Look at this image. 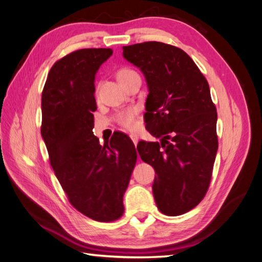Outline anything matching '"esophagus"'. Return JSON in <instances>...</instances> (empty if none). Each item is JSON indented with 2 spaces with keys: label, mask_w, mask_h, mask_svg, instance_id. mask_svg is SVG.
<instances>
[{
  "label": "esophagus",
  "mask_w": 262,
  "mask_h": 262,
  "mask_svg": "<svg viewBox=\"0 0 262 262\" xmlns=\"http://www.w3.org/2000/svg\"><path fill=\"white\" fill-rule=\"evenodd\" d=\"M129 137H130V139L133 141V143L135 144V146H136L137 143H138V135H136V134H130Z\"/></svg>",
  "instance_id": "1"
}]
</instances>
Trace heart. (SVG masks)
I'll return each mask as SVG.
<instances>
[{
	"instance_id": "obj_1",
	"label": "heart",
	"mask_w": 262,
	"mask_h": 262,
	"mask_svg": "<svg viewBox=\"0 0 262 262\" xmlns=\"http://www.w3.org/2000/svg\"><path fill=\"white\" fill-rule=\"evenodd\" d=\"M136 74L135 71L130 68H127V67H123V68H120L117 70L116 72V77L118 79V81L121 83L124 80H126L127 78H129L132 75ZM117 123L121 126L124 127V128L127 129H134L136 127L137 123H136V112L135 109H126V111L121 112L118 117H117Z\"/></svg>"
}]
</instances>
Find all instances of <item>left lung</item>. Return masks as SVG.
<instances>
[{
    "mask_svg": "<svg viewBox=\"0 0 262 262\" xmlns=\"http://www.w3.org/2000/svg\"><path fill=\"white\" fill-rule=\"evenodd\" d=\"M123 56L146 78V128L161 138L137 145L141 159L155 169L156 205L166 215L184 214L208 192L217 150V115L209 83L178 47L143 42L123 47Z\"/></svg>",
    "mask_w": 262,
    "mask_h": 262,
    "instance_id": "left-lung-1",
    "label": "left lung"
}]
</instances>
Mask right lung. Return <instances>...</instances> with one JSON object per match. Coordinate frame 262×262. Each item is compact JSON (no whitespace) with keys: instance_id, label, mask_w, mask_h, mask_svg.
<instances>
[{"instance_id":"add662e5","label":"right lung","mask_w":262,"mask_h":262,"mask_svg":"<svg viewBox=\"0 0 262 262\" xmlns=\"http://www.w3.org/2000/svg\"><path fill=\"white\" fill-rule=\"evenodd\" d=\"M112 49H80L59 59L42 90L41 135L49 161L70 204L95 221L123 215V196L137 161L121 132L100 145L94 133L95 75Z\"/></svg>"}]
</instances>
